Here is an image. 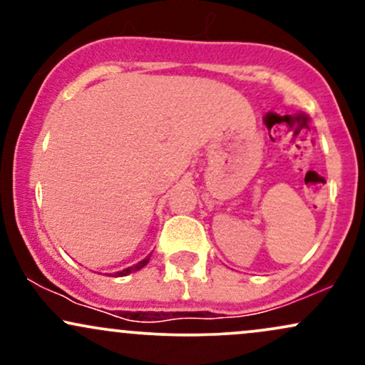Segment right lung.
<instances>
[{
    "instance_id": "1",
    "label": "right lung",
    "mask_w": 365,
    "mask_h": 365,
    "mask_svg": "<svg viewBox=\"0 0 365 365\" xmlns=\"http://www.w3.org/2000/svg\"><path fill=\"white\" fill-rule=\"evenodd\" d=\"M149 259H150V255H148V257H145V259H142L140 262H137V264H133V266L127 267V269H123V271H118V273H115V274H113V276H127V274H130V273H135V271L142 269V267H144L145 264L149 262Z\"/></svg>"
}]
</instances>
